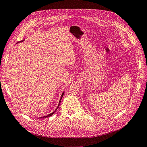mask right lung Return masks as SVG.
Instances as JSON below:
<instances>
[{
	"instance_id": "add662e5",
	"label": "right lung",
	"mask_w": 147,
	"mask_h": 147,
	"mask_svg": "<svg viewBox=\"0 0 147 147\" xmlns=\"http://www.w3.org/2000/svg\"><path fill=\"white\" fill-rule=\"evenodd\" d=\"M64 92H63V94H62V96H61V99H60V101H59V105H58V106H57V109L54 111V112H53V113H50V114H49V115H47V116H45V117H40V118H47V117H51V116H52V115L55 113V112H56V110L58 109V107H59V104H60V102H61V99H62V97H63V95H64Z\"/></svg>"
}]
</instances>
